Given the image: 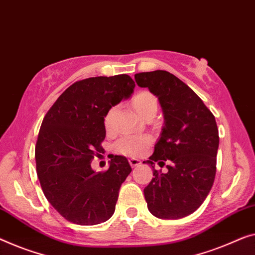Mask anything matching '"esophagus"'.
<instances>
[{"mask_svg":"<svg viewBox=\"0 0 255 255\" xmlns=\"http://www.w3.org/2000/svg\"><path fill=\"white\" fill-rule=\"evenodd\" d=\"M129 164L131 167H136L140 164V160L137 158H129Z\"/></svg>","mask_w":255,"mask_h":255,"instance_id":"obj_1","label":"esophagus"}]
</instances>
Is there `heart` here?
<instances>
[{"label":"heart","mask_w":255,"mask_h":255,"mask_svg":"<svg viewBox=\"0 0 255 255\" xmlns=\"http://www.w3.org/2000/svg\"><path fill=\"white\" fill-rule=\"evenodd\" d=\"M132 109L137 112L142 118L155 115L158 109V101L154 95L150 91L143 90L138 91L131 98ZM117 111V106L113 105L106 111L104 116V126L106 129L112 128L113 116ZM150 145V138L146 136H134V135H125L116 143L115 149L119 153H124L127 155H139L144 153Z\"/></svg>","instance_id":"1"}]
</instances>
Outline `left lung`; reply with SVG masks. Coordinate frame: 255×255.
<instances>
[{"label":"left lung","instance_id":"1","mask_svg":"<svg viewBox=\"0 0 255 255\" xmlns=\"http://www.w3.org/2000/svg\"><path fill=\"white\" fill-rule=\"evenodd\" d=\"M140 88L158 97L164 127L153 154L143 164L153 168L144 189L147 208L155 218L176 220L192 214L210 193L216 172L219 130L212 112L195 91L167 71L135 74ZM168 161L166 173L158 172Z\"/></svg>","mask_w":255,"mask_h":255}]
</instances>
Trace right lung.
Masks as SVG:
<instances>
[{
    "label": "right lung",
    "instance_id": "obj_1",
    "mask_svg": "<svg viewBox=\"0 0 255 255\" xmlns=\"http://www.w3.org/2000/svg\"><path fill=\"white\" fill-rule=\"evenodd\" d=\"M134 88L127 74L81 80L68 87L43 118L35 146L37 177L45 198L67 221L95 226L115 213L131 167L123 155H115L103 173L90 164L104 150L106 111L130 97Z\"/></svg>",
    "mask_w": 255,
    "mask_h": 255
}]
</instances>
